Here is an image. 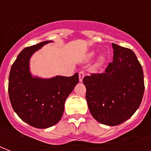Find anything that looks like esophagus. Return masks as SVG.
<instances>
[{
    "instance_id": "34e87169",
    "label": "esophagus",
    "mask_w": 151,
    "mask_h": 151,
    "mask_svg": "<svg viewBox=\"0 0 151 151\" xmlns=\"http://www.w3.org/2000/svg\"><path fill=\"white\" fill-rule=\"evenodd\" d=\"M85 72L84 70H81L79 72V81H80L81 82L83 81V78L85 77Z\"/></svg>"
}]
</instances>
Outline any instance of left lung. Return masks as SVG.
I'll use <instances>...</instances> for the list:
<instances>
[{
	"mask_svg": "<svg viewBox=\"0 0 151 151\" xmlns=\"http://www.w3.org/2000/svg\"><path fill=\"white\" fill-rule=\"evenodd\" d=\"M113 61L101 73L83 78L86 100L92 117L103 124L115 126L134 114L144 93L141 64L131 49L112 44Z\"/></svg>",
	"mask_w": 151,
	"mask_h": 151,
	"instance_id": "1",
	"label": "left lung"
}]
</instances>
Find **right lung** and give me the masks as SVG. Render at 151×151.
Segmentation results:
<instances>
[{
  "mask_svg": "<svg viewBox=\"0 0 151 151\" xmlns=\"http://www.w3.org/2000/svg\"><path fill=\"white\" fill-rule=\"evenodd\" d=\"M45 41L27 47L12 66L8 78V95L13 110L21 119L37 129H46L60 121L66 98L79 81L78 73L50 79L33 78L29 60Z\"/></svg>",
  "mask_w": 151,
  "mask_h": 151,
  "instance_id": "obj_1",
  "label": "right lung"
}]
</instances>
